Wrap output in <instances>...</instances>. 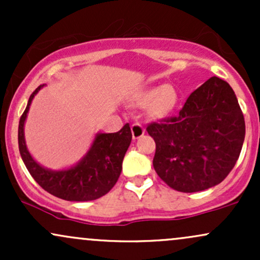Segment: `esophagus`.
Wrapping results in <instances>:
<instances>
[{
	"label": "esophagus",
	"mask_w": 260,
	"mask_h": 260,
	"mask_svg": "<svg viewBox=\"0 0 260 260\" xmlns=\"http://www.w3.org/2000/svg\"><path fill=\"white\" fill-rule=\"evenodd\" d=\"M131 129H132L133 139H138L145 133L144 127H143L140 123H133L132 127H131Z\"/></svg>",
	"instance_id": "esophagus-1"
}]
</instances>
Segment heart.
Returning <instances> with one entry per match:
<instances>
[{
    "label": "heart",
    "instance_id": "1",
    "mask_svg": "<svg viewBox=\"0 0 260 260\" xmlns=\"http://www.w3.org/2000/svg\"><path fill=\"white\" fill-rule=\"evenodd\" d=\"M178 92L171 85H157L140 94L137 103L140 106L150 105V113L155 117H164L176 109Z\"/></svg>",
    "mask_w": 260,
    "mask_h": 260
}]
</instances>
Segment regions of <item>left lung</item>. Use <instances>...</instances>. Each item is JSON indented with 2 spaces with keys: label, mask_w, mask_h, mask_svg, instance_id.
<instances>
[{
  "label": "left lung",
  "mask_w": 260,
  "mask_h": 260,
  "mask_svg": "<svg viewBox=\"0 0 260 260\" xmlns=\"http://www.w3.org/2000/svg\"><path fill=\"white\" fill-rule=\"evenodd\" d=\"M156 144L153 165L175 190L199 192L216 186L234 169L246 124L235 91L211 77L188 96L175 116L148 124Z\"/></svg>",
  "instance_id": "left-lung-1"
}]
</instances>
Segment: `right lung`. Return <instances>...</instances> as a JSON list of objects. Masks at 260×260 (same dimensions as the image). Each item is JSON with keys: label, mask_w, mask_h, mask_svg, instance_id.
Here are the masks:
<instances>
[{"label": "right lung", "mask_w": 260, "mask_h": 260, "mask_svg": "<svg viewBox=\"0 0 260 260\" xmlns=\"http://www.w3.org/2000/svg\"><path fill=\"white\" fill-rule=\"evenodd\" d=\"M41 85L32 91L18 127V145L25 168L31 177L50 194L73 202L95 201L112 189L120 177L122 161L132 140L129 123L116 133H99L90 150L80 162L62 171H51L40 166L31 157L24 140V122L32 98Z\"/></svg>", "instance_id": "obj_1"}]
</instances>
